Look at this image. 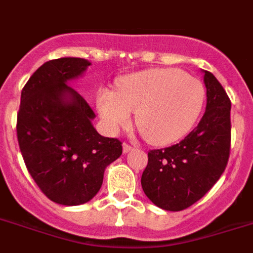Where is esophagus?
I'll return each mask as SVG.
<instances>
[{"mask_svg":"<svg viewBox=\"0 0 253 253\" xmlns=\"http://www.w3.org/2000/svg\"><path fill=\"white\" fill-rule=\"evenodd\" d=\"M133 149H135V146H131V145L126 144V142L124 144V153H129V151L133 150Z\"/></svg>","mask_w":253,"mask_h":253,"instance_id":"34e87169","label":"esophagus"}]
</instances>
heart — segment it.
Returning <instances> with one entry per match:
<instances>
[{
    "label": "heart",
    "instance_id": "1",
    "mask_svg": "<svg viewBox=\"0 0 253 253\" xmlns=\"http://www.w3.org/2000/svg\"><path fill=\"white\" fill-rule=\"evenodd\" d=\"M205 87L199 79L177 69H151L128 75L116 94L102 90L98 109L111 131L126 126L131 113L149 142L164 145L183 137L199 118Z\"/></svg>",
    "mask_w": 253,
    "mask_h": 253
}]
</instances>
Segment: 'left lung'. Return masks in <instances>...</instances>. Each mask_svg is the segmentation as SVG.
I'll return each instance as SVG.
<instances>
[{
  "instance_id": "1",
  "label": "left lung",
  "mask_w": 253,
  "mask_h": 253,
  "mask_svg": "<svg viewBox=\"0 0 253 253\" xmlns=\"http://www.w3.org/2000/svg\"><path fill=\"white\" fill-rule=\"evenodd\" d=\"M206 111L178 144L148 153L141 177L145 195L168 211H181L204 197L225 170L230 153V99L214 75L204 71Z\"/></svg>"
}]
</instances>
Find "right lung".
<instances>
[{
  "label": "right lung",
  "instance_id": "1",
  "mask_svg": "<svg viewBox=\"0 0 253 253\" xmlns=\"http://www.w3.org/2000/svg\"><path fill=\"white\" fill-rule=\"evenodd\" d=\"M87 66L76 57L43 63L23 87L17 113V141L28 172L48 199L66 206L93 199L105 168L122 154V142L96 132L95 113L67 85Z\"/></svg>",
  "mask_w": 253,
  "mask_h": 253
}]
</instances>
